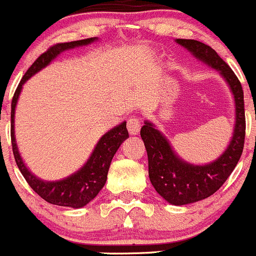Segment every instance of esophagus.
Segmentation results:
<instances>
[{"label":"esophagus","mask_w":256,"mask_h":256,"mask_svg":"<svg viewBox=\"0 0 256 256\" xmlns=\"http://www.w3.org/2000/svg\"><path fill=\"white\" fill-rule=\"evenodd\" d=\"M140 120L136 116H130L128 119V132H130V136H136L140 133Z\"/></svg>","instance_id":"obj_1"}]
</instances>
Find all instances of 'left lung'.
Segmentation results:
<instances>
[{"label":"left lung","mask_w":256,"mask_h":256,"mask_svg":"<svg viewBox=\"0 0 256 256\" xmlns=\"http://www.w3.org/2000/svg\"><path fill=\"white\" fill-rule=\"evenodd\" d=\"M192 56L218 70L230 88L235 103L232 137L222 154L206 164H192L182 160L166 136L150 120L144 122L140 137L148 156V174L156 191L171 205L182 206L208 198L224 184L242 157L245 140L244 92L239 79L212 48L204 42L176 38Z\"/></svg>","instance_id":"obj_1"}]
</instances>
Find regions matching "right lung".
Masks as SVG:
<instances>
[{
	"instance_id": "add662e5",
	"label": "right lung",
	"mask_w": 256,
	"mask_h": 256,
	"mask_svg": "<svg viewBox=\"0 0 256 256\" xmlns=\"http://www.w3.org/2000/svg\"><path fill=\"white\" fill-rule=\"evenodd\" d=\"M98 41V38H84L79 41H72V42L56 44L51 46L46 52L41 54L40 56L35 60L32 65L28 68L24 78L21 79L20 84L17 86L14 94L11 103V143L12 150H14V160L21 171L22 176L30 184L31 188L48 204L58 206H65V208H80L92 201L96 194L100 192L106 184V176H108L110 162L114 154L120 147L122 143L130 137L126 130V122H122L120 124L112 128L106 133L94 147L90 157L88 158L84 166L76 172L72 174L65 178L59 181H44L32 174L26 167L22 157H21L18 148H17L16 137H14V109H16L17 100L21 94L24 84L30 79L31 76L48 66L54 59H56L60 54L66 50L79 48V46L89 45V44Z\"/></svg>"
}]
</instances>
